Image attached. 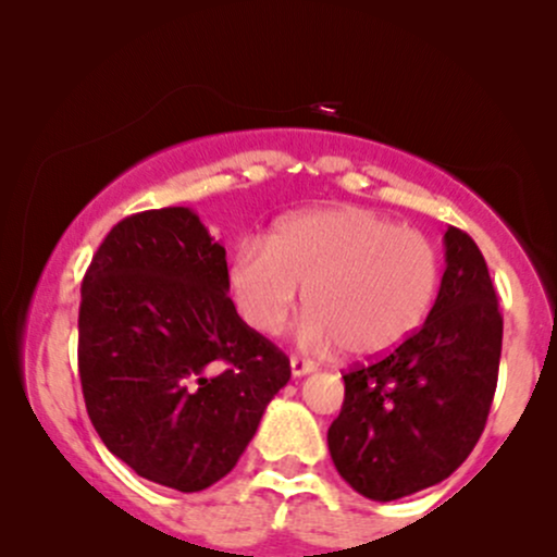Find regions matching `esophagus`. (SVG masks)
<instances>
[{
  "instance_id": "esophagus-1",
  "label": "esophagus",
  "mask_w": 557,
  "mask_h": 557,
  "mask_svg": "<svg viewBox=\"0 0 557 557\" xmlns=\"http://www.w3.org/2000/svg\"><path fill=\"white\" fill-rule=\"evenodd\" d=\"M317 363L309 361V359H300V356H290V372L293 376H304L309 372H314Z\"/></svg>"
}]
</instances>
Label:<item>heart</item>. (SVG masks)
Instances as JSON below:
<instances>
[{"label": "heart", "mask_w": 557, "mask_h": 557, "mask_svg": "<svg viewBox=\"0 0 557 557\" xmlns=\"http://www.w3.org/2000/svg\"><path fill=\"white\" fill-rule=\"evenodd\" d=\"M440 272L437 246L424 233L372 209L332 207L280 220L264 248H235L227 290L248 327L274 335L296 309L300 287L309 314L304 345H341L350 359H376L424 324Z\"/></svg>", "instance_id": "obj_1"}]
</instances>
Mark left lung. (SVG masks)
Returning a JSON list of instances; mask_svg holds the SVG:
<instances>
[{
  "mask_svg": "<svg viewBox=\"0 0 557 557\" xmlns=\"http://www.w3.org/2000/svg\"><path fill=\"white\" fill-rule=\"evenodd\" d=\"M445 264L426 322L395 350L343 374L330 456L369 500L389 503L443 482L487 424L503 350L497 293L479 246L453 225Z\"/></svg>",
  "mask_w": 557,
  "mask_h": 557,
  "instance_id": "left-lung-1",
  "label": "left lung"
}]
</instances>
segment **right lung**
<instances>
[{
    "instance_id": "1",
    "label": "right lung",
    "mask_w": 557,
    "mask_h": 557,
    "mask_svg": "<svg viewBox=\"0 0 557 557\" xmlns=\"http://www.w3.org/2000/svg\"><path fill=\"white\" fill-rule=\"evenodd\" d=\"M88 419L138 476L201 492L238 463L290 380L277 345L227 298L225 246L185 207L117 222L81 285Z\"/></svg>"
}]
</instances>
